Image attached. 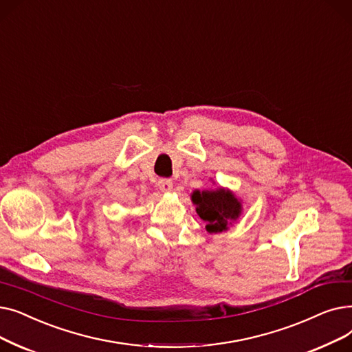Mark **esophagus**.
Returning a JSON list of instances; mask_svg holds the SVG:
<instances>
[{
    "mask_svg": "<svg viewBox=\"0 0 352 352\" xmlns=\"http://www.w3.org/2000/svg\"><path fill=\"white\" fill-rule=\"evenodd\" d=\"M157 186H159V189H160L162 192H170L172 188H173V182H172V179L163 177V179H159Z\"/></svg>",
    "mask_w": 352,
    "mask_h": 352,
    "instance_id": "34e87169",
    "label": "esophagus"
}]
</instances>
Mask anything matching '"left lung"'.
Segmentation results:
<instances>
[{
	"label": "left lung",
	"instance_id": "8db88e82",
	"mask_svg": "<svg viewBox=\"0 0 352 352\" xmlns=\"http://www.w3.org/2000/svg\"><path fill=\"white\" fill-rule=\"evenodd\" d=\"M192 200L197 206L196 212L200 219L208 223L206 229L210 233L226 230L228 223L235 221L242 210L239 200L225 189L214 192L196 190L192 195Z\"/></svg>",
	"mask_w": 352,
	"mask_h": 352
}]
</instances>
